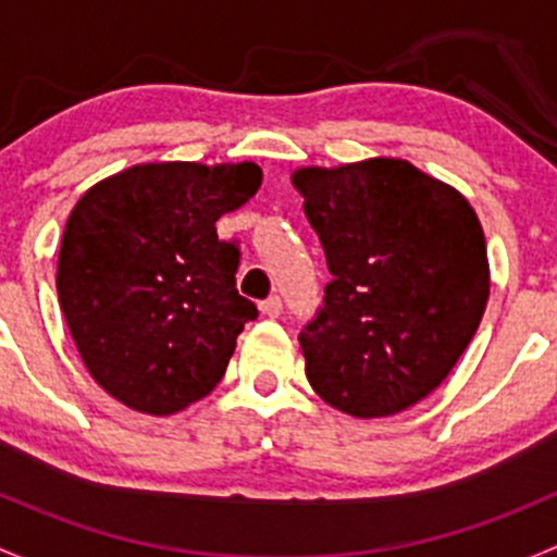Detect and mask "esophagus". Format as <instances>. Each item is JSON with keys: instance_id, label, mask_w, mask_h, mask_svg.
I'll return each mask as SVG.
<instances>
[{"instance_id": "34e87169", "label": "esophagus", "mask_w": 557, "mask_h": 557, "mask_svg": "<svg viewBox=\"0 0 557 557\" xmlns=\"http://www.w3.org/2000/svg\"><path fill=\"white\" fill-rule=\"evenodd\" d=\"M260 311L265 313L268 319H276L278 313H281V297L278 295H271V297H268V300H262L260 302Z\"/></svg>"}]
</instances>
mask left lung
Here are the masks:
<instances>
[{
	"instance_id": "1",
	"label": "left lung",
	"mask_w": 557,
	"mask_h": 557,
	"mask_svg": "<svg viewBox=\"0 0 557 557\" xmlns=\"http://www.w3.org/2000/svg\"><path fill=\"white\" fill-rule=\"evenodd\" d=\"M332 281L300 332L306 375L357 418L421 403L467 351L488 302V257L461 193L407 160L292 176Z\"/></svg>"
}]
</instances>
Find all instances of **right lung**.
<instances>
[{"mask_svg": "<svg viewBox=\"0 0 557 557\" xmlns=\"http://www.w3.org/2000/svg\"><path fill=\"white\" fill-rule=\"evenodd\" d=\"M260 182L255 163L134 165L69 214L61 311L90 375L131 410L171 416L225 375L257 306L238 295L240 249L216 220Z\"/></svg>", "mask_w": 557, "mask_h": 557, "instance_id": "add662e5", "label": "right lung"}]
</instances>
